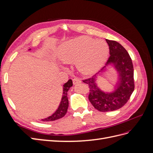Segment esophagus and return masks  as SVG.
Wrapping results in <instances>:
<instances>
[{
    "instance_id": "esophagus-1",
    "label": "esophagus",
    "mask_w": 153,
    "mask_h": 153,
    "mask_svg": "<svg viewBox=\"0 0 153 153\" xmlns=\"http://www.w3.org/2000/svg\"><path fill=\"white\" fill-rule=\"evenodd\" d=\"M73 84H79V83H81V80L78 78H75L73 79Z\"/></svg>"
}]
</instances>
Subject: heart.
<instances>
[{
	"mask_svg": "<svg viewBox=\"0 0 153 153\" xmlns=\"http://www.w3.org/2000/svg\"><path fill=\"white\" fill-rule=\"evenodd\" d=\"M108 53V45L103 40L80 36L62 44L59 48L58 55L64 63L76 62L78 69L88 75L103 65Z\"/></svg>",
	"mask_w": 153,
	"mask_h": 153,
	"instance_id": "heart-1",
	"label": "heart"
}]
</instances>
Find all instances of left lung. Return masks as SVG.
Segmentation results:
<instances>
[{
    "label": "left lung",
    "instance_id": "left-lung-1",
    "mask_svg": "<svg viewBox=\"0 0 153 153\" xmlns=\"http://www.w3.org/2000/svg\"><path fill=\"white\" fill-rule=\"evenodd\" d=\"M109 46L110 56L105 67L112 64L118 72V82L112 92L101 91L96 82V75L83 80L89 85V100L94 107L100 112H110L121 108L126 104L135 89L133 66L131 59L123 46L115 41L106 39Z\"/></svg>",
    "mask_w": 153,
    "mask_h": 153
}]
</instances>
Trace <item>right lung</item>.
Returning a JSON list of instances; mask_svg holds the SVG:
<instances>
[{"label": "right lung", "instance_id": "right-lung-1", "mask_svg": "<svg viewBox=\"0 0 153 153\" xmlns=\"http://www.w3.org/2000/svg\"><path fill=\"white\" fill-rule=\"evenodd\" d=\"M71 86H73V82L71 79H69L66 84H64L63 85V94L62 97V100L57 110L50 116L41 119V121L44 122H49V121H53L55 120H57L63 117L66 115L68 108L69 105V101L68 99V92Z\"/></svg>", "mask_w": 153, "mask_h": 153}]
</instances>
